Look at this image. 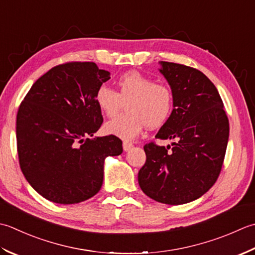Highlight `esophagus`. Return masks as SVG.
<instances>
[{
  "mask_svg": "<svg viewBox=\"0 0 255 255\" xmlns=\"http://www.w3.org/2000/svg\"><path fill=\"white\" fill-rule=\"evenodd\" d=\"M133 147V144L131 142H123V149L126 150V152H128L129 149Z\"/></svg>",
  "mask_w": 255,
  "mask_h": 255,
  "instance_id": "obj_1",
  "label": "esophagus"
}]
</instances>
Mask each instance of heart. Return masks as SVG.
<instances>
[{"mask_svg": "<svg viewBox=\"0 0 255 255\" xmlns=\"http://www.w3.org/2000/svg\"><path fill=\"white\" fill-rule=\"evenodd\" d=\"M117 86L118 91L101 85L95 93L99 110L107 117L116 116L126 105L127 113L106 123L108 134L131 141L146 126L155 128L167 122L174 109V95L167 85L132 70L119 77Z\"/></svg>", "mask_w": 255, "mask_h": 255, "instance_id": "1", "label": "heart"}]
</instances>
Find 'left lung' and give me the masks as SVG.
Wrapping results in <instances>:
<instances>
[{"mask_svg":"<svg viewBox=\"0 0 255 255\" xmlns=\"http://www.w3.org/2000/svg\"><path fill=\"white\" fill-rule=\"evenodd\" d=\"M159 71L174 95L171 116L156 134L173 146L144 145L146 162L138 184L149 198L166 205L198 199L219 177L229 138V120L215 85L198 69L160 61Z\"/></svg>","mask_w":255,"mask_h":255,"instance_id":"1","label":"left lung"}]
</instances>
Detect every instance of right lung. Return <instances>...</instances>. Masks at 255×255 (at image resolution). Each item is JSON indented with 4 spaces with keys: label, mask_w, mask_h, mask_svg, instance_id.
Wrapping results in <instances>:
<instances>
[{
    "label": "right lung",
    "mask_w": 255,
    "mask_h": 255,
    "mask_svg": "<svg viewBox=\"0 0 255 255\" xmlns=\"http://www.w3.org/2000/svg\"><path fill=\"white\" fill-rule=\"evenodd\" d=\"M109 79L110 72L95 62H66L38 78L20 103V169L49 201L71 205L91 198L101 189L106 157L123 152L114 135L91 138L103 122L95 93Z\"/></svg>",
    "instance_id": "1"
}]
</instances>
